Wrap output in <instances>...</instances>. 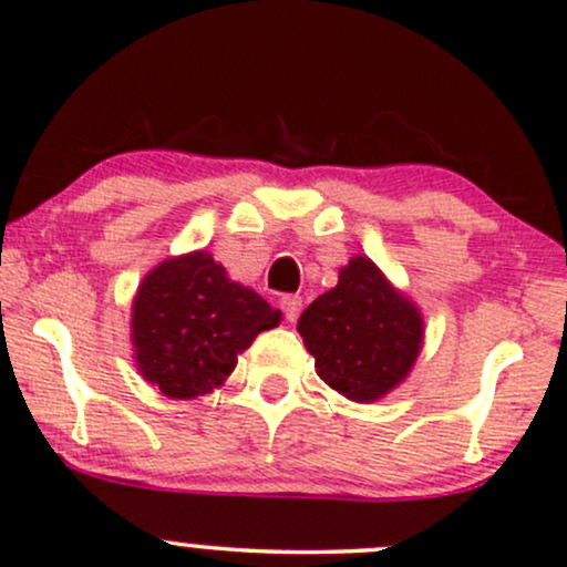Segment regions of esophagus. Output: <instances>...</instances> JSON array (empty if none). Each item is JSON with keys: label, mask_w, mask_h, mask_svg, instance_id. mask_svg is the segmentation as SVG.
Segmentation results:
<instances>
[{"label": "esophagus", "mask_w": 567, "mask_h": 567, "mask_svg": "<svg viewBox=\"0 0 567 567\" xmlns=\"http://www.w3.org/2000/svg\"><path fill=\"white\" fill-rule=\"evenodd\" d=\"M279 306H282V313L288 321H296L300 317V308H303V298L300 296H285L279 300Z\"/></svg>", "instance_id": "34e87169"}]
</instances>
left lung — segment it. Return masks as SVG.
Here are the masks:
<instances>
[{"label": "left lung", "instance_id": "8db88e82", "mask_svg": "<svg viewBox=\"0 0 567 567\" xmlns=\"http://www.w3.org/2000/svg\"><path fill=\"white\" fill-rule=\"evenodd\" d=\"M317 374L353 403H374L408 377L424 342L419 308L367 256L340 269L337 288L300 313Z\"/></svg>", "mask_w": 567, "mask_h": 567}]
</instances>
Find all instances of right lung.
<instances>
[{"label": "right lung", "mask_w": 567, "mask_h": 567, "mask_svg": "<svg viewBox=\"0 0 567 567\" xmlns=\"http://www.w3.org/2000/svg\"><path fill=\"white\" fill-rule=\"evenodd\" d=\"M279 317L259 292L233 282L212 254L193 250L143 277L131 319L135 363L167 398L206 395Z\"/></svg>", "instance_id": "add662e5"}]
</instances>
